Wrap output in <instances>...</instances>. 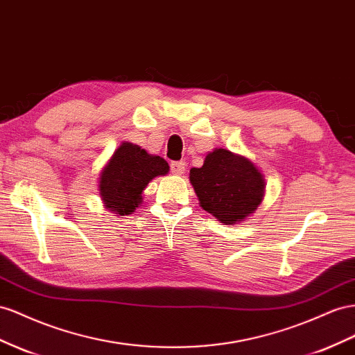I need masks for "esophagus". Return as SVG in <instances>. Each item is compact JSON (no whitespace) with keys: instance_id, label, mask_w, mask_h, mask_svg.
Segmentation results:
<instances>
[{"instance_id":"1","label":"esophagus","mask_w":355,"mask_h":355,"mask_svg":"<svg viewBox=\"0 0 355 355\" xmlns=\"http://www.w3.org/2000/svg\"><path fill=\"white\" fill-rule=\"evenodd\" d=\"M170 168H171V171H173L175 175L180 176V175L185 173L187 164H185V161H175V162H171V164H170Z\"/></svg>"}]
</instances>
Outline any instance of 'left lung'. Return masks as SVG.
<instances>
[{
	"label": "left lung",
	"instance_id": "obj_1",
	"mask_svg": "<svg viewBox=\"0 0 355 355\" xmlns=\"http://www.w3.org/2000/svg\"><path fill=\"white\" fill-rule=\"evenodd\" d=\"M200 207L224 225L243 223L263 203L266 182L251 159L216 148L209 152L201 167L189 170Z\"/></svg>",
	"mask_w": 355,
	"mask_h": 355
}]
</instances>
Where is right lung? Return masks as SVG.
<instances>
[{"mask_svg":"<svg viewBox=\"0 0 355 355\" xmlns=\"http://www.w3.org/2000/svg\"><path fill=\"white\" fill-rule=\"evenodd\" d=\"M168 162L139 145L122 141L100 171L98 191L104 207L116 216L131 215L143 203L149 182L168 173Z\"/></svg>","mask_w":355,"mask_h":355,"instance_id":"obj_1","label":"right lung"}]
</instances>
